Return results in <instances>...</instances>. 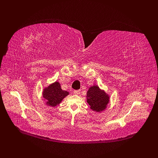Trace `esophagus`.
<instances>
[{"instance_id":"1","label":"esophagus","mask_w":158,"mask_h":158,"mask_svg":"<svg viewBox=\"0 0 158 158\" xmlns=\"http://www.w3.org/2000/svg\"><path fill=\"white\" fill-rule=\"evenodd\" d=\"M80 92L79 90H74V94L76 95H78V94H80Z\"/></svg>"}]
</instances>
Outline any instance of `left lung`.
I'll list each match as a JSON object with an SVG mask.
<instances>
[{
  "label": "left lung",
  "mask_w": 158,
  "mask_h": 158,
  "mask_svg": "<svg viewBox=\"0 0 158 158\" xmlns=\"http://www.w3.org/2000/svg\"><path fill=\"white\" fill-rule=\"evenodd\" d=\"M87 102L90 109L96 112H102L106 109L109 103V96L98 85L91 86L87 92Z\"/></svg>",
  "instance_id": "1"
}]
</instances>
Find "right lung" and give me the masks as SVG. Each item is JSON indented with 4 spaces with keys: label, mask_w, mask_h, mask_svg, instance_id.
<instances>
[{
    "label": "right lung",
    "mask_w": 158,
    "mask_h": 158,
    "mask_svg": "<svg viewBox=\"0 0 158 158\" xmlns=\"http://www.w3.org/2000/svg\"><path fill=\"white\" fill-rule=\"evenodd\" d=\"M69 94L67 91L61 89L60 83L55 82L45 88L43 92V98L46 101V105L51 107L57 106L63 99Z\"/></svg>",
    "instance_id": "1"
}]
</instances>
